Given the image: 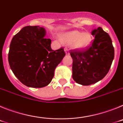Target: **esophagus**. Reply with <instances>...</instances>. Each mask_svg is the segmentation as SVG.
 <instances>
[{
    "mask_svg": "<svg viewBox=\"0 0 123 123\" xmlns=\"http://www.w3.org/2000/svg\"><path fill=\"white\" fill-rule=\"evenodd\" d=\"M65 53H66V54H67V55H69V50H68V49L65 48Z\"/></svg>",
    "mask_w": 123,
    "mask_h": 123,
    "instance_id": "34e87169",
    "label": "esophagus"
}]
</instances>
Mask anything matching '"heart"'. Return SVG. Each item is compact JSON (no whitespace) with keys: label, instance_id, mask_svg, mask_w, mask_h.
Listing matches in <instances>:
<instances>
[{"label":"heart","instance_id":"1","mask_svg":"<svg viewBox=\"0 0 123 123\" xmlns=\"http://www.w3.org/2000/svg\"><path fill=\"white\" fill-rule=\"evenodd\" d=\"M60 39L67 44H71L73 48L83 49L90 45L92 37L89 32H81L79 31H71L60 35Z\"/></svg>","mask_w":123,"mask_h":123}]
</instances>
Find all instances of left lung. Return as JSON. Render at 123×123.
Listing matches in <instances>:
<instances>
[{"instance_id": "obj_1", "label": "left lung", "mask_w": 123, "mask_h": 123, "mask_svg": "<svg viewBox=\"0 0 123 123\" xmlns=\"http://www.w3.org/2000/svg\"><path fill=\"white\" fill-rule=\"evenodd\" d=\"M95 39L85 50H71L73 78L77 83L89 86L102 80L109 71L115 55L112 41L98 27L92 31Z\"/></svg>"}]
</instances>
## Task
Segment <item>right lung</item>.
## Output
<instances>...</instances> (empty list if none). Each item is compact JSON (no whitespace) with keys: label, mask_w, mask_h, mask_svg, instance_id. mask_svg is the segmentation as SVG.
Wrapping results in <instances>:
<instances>
[{"label":"right lung","mask_w":123,"mask_h":123,"mask_svg":"<svg viewBox=\"0 0 123 123\" xmlns=\"http://www.w3.org/2000/svg\"><path fill=\"white\" fill-rule=\"evenodd\" d=\"M45 30L39 26L24 27L12 38L8 62L15 76L24 85L34 88L47 86L57 65L65 55L63 48L53 50Z\"/></svg>","instance_id":"1"}]
</instances>
